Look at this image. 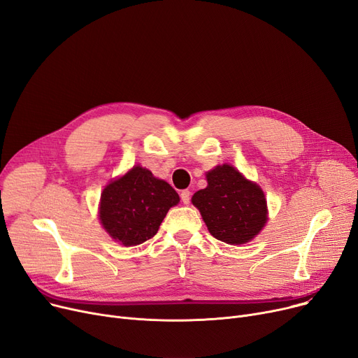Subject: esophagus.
I'll return each mask as SVG.
<instances>
[{
  "mask_svg": "<svg viewBox=\"0 0 358 358\" xmlns=\"http://www.w3.org/2000/svg\"><path fill=\"white\" fill-rule=\"evenodd\" d=\"M180 196H181V201H182L184 204H189V203H190V199H192V193H190L189 190H182Z\"/></svg>",
  "mask_w": 358,
  "mask_h": 358,
  "instance_id": "1",
  "label": "esophagus"
}]
</instances>
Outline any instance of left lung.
<instances>
[{
    "label": "left lung",
    "instance_id": "left-lung-1",
    "mask_svg": "<svg viewBox=\"0 0 358 358\" xmlns=\"http://www.w3.org/2000/svg\"><path fill=\"white\" fill-rule=\"evenodd\" d=\"M208 187L192 197L209 232L219 241L241 245L267 222V201L259 187L228 164L206 176Z\"/></svg>",
    "mask_w": 358,
    "mask_h": 358
}]
</instances>
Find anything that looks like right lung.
Masks as SVG:
<instances>
[{"mask_svg":"<svg viewBox=\"0 0 358 358\" xmlns=\"http://www.w3.org/2000/svg\"><path fill=\"white\" fill-rule=\"evenodd\" d=\"M180 201L166 181L142 166H134L111 181L101 194L100 220L108 235L124 247L155 236L166 212Z\"/></svg>","mask_w":358,"mask_h":358,"instance_id":"obj_1","label":"right lung"}]
</instances>
